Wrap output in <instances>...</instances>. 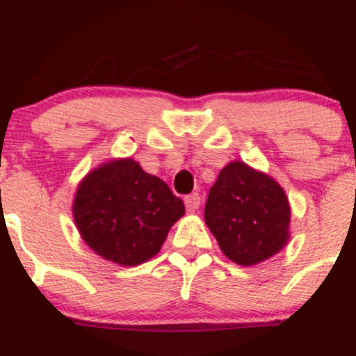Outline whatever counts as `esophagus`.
Listing matches in <instances>:
<instances>
[{
	"label": "esophagus",
	"mask_w": 356,
	"mask_h": 356,
	"mask_svg": "<svg viewBox=\"0 0 356 356\" xmlns=\"http://www.w3.org/2000/svg\"><path fill=\"white\" fill-rule=\"evenodd\" d=\"M184 202H186V207L189 212H194L199 209V206H201V195L197 194V192H194V194H189L186 199H184Z\"/></svg>",
	"instance_id": "obj_1"
}]
</instances>
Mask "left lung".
<instances>
[{"mask_svg": "<svg viewBox=\"0 0 356 356\" xmlns=\"http://www.w3.org/2000/svg\"><path fill=\"white\" fill-rule=\"evenodd\" d=\"M289 218L283 187L239 161L220 170L204 209L220 251L241 266L263 263L280 252L289 239Z\"/></svg>", "mask_w": 356, "mask_h": 356, "instance_id": "left-lung-1", "label": "left lung"}]
</instances>
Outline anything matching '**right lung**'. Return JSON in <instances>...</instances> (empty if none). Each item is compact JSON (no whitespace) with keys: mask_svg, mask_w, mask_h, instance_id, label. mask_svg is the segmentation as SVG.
<instances>
[{"mask_svg":"<svg viewBox=\"0 0 356 356\" xmlns=\"http://www.w3.org/2000/svg\"><path fill=\"white\" fill-rule=\"evenodd\" d=\"M184 212L182 199L132 159L92 170L73 201V219L85 243L120 266H137L157 254Z\"/></svg>","mask_w":356,"mask_h":356,"instance_id":"obj_1","label":"right lung"}]
</instances>
